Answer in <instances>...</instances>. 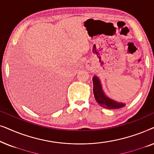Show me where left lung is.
<instances>
[{"label": "left lung", "instance_id": "8db88e82", "mask_svg": "<svg viewBox=\"0 0 154 154\" xmlns=\"http://www.w3.org/2000/svg\"><path fill=\"white\" fill-rule=\"evenodd\" d=\"M92 82H93V93L94 98L97 102L101 106L109 109H121L125 106V104L116 102L105 95L102 90L100 80L97 77L94 76L92 79Z\"/></svg>", "mask_w": 154, "mask_h": 154}]
</instances>
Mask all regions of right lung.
<instances>
[{
	"instance_id": "obj_1",
	"label": "right lung",
	"mask_w": 154,
	"mask_h": 154,
	"mask_svg": "<svg viewBox=\"0 0 154 154\" xmlns=\"http://www.w3.org/2000/svg\"><path fill=\"white\" fill-rule=\"evenodd\" d=\"M33 88L30 91L23 94L24 97L27 101L36 105L45 106L50 105L54 101L60 100L62 98V92L56 87L50 77H43L40 79L39 83Z\"/></svg>"
}]
</instances>
